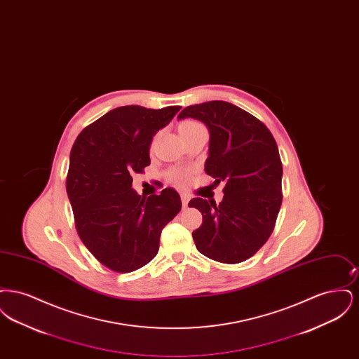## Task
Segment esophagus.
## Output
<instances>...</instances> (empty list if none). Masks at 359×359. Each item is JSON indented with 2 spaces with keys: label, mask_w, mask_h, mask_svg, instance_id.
I'll return each instance as SVG.
<instances>
[{
  "label": "esophagus",
  "mask_w": 359,
  "mask_h": 359,
  "mask_svg": "<svg viewBox=\"0 0 359 359\" xmlns=\"http://www.w3.org/2000/svg\"><path fill=\"white\" fill-rule=\"evenodd\" d=\"M188 202H189V196L186 195V194H182V203H183V207H187Z\"/></svg>",
  "instance_id": "obj_1"
}]
</instances>
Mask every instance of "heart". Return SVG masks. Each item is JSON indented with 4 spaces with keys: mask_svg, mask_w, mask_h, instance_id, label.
Wrapping results in <instances>:
<instances>
[{
    "mask_svg": "<svg viewBox=\"0 0 359 359\" xmlns=\"http://www.w3.org/2000/svg\"><path fill=\"white\" fill-rule=\"evenodd\" d=\"M198 126H201L199 122H195V121H184V122L180 123L179 132L183 133V132H187V130H191V129L198 128ZM188 176H189V172H188L187 170H180V168H177V170L171 172L172 182L176 183V184L180 186V187L187 186Z\"/></svg>",
    "mask_w": 359,
    "mask_h": 359,
    "instance_id": "heart-1",
    "label": "heart"
}]
</instances>
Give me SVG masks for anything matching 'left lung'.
Masks as SVG:
<instances>
[{
  "label": "left lung",
  "mask_w": 359,
  "mask_h": 359,
  "mask_svg": "<svg viewBox=\"0 0 359 359\" xmlns=\"http://www.w3.org/2000/svg\"><path fill=\"white\" fill-rule=\"evenodd\" d=\"M179 118H196L210 130L205 171L223 183V201L194 198L202 212L192 231L196 249L214 261L239 264L255 256L273 233L283 202V164L273 135L264 122L224 101L191 104Z\"/></svg>",
  "instance_id": "obj_1"
}]
</instances>
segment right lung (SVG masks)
<instances>
[{
	"label": "right lung",
	"instance_id": "add662e5",
	"mask_svg": "<svg viewBox=\"0 0 359 359\" xmlns=\"http://www.w3.org/2000/svg\"><path fill=\"white\" fill-rule=\"evenodd\" d=\"M180 109L121 106L86 126L72 145L66 188L75 227L90 253L113 272L151 262L163 229L182 210L173 188L148 198L132 188L133 173L151 164L156 132Z\"/></svg>",
	"mask_w": 359,
	"mask_h": 359
}]
</instances>
